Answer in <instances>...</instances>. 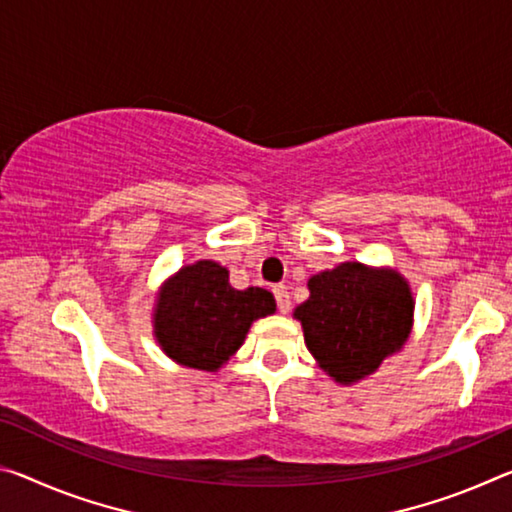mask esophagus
<instances>
[{"label":"esophagus","mask_w":512,"mask_h":512,"mask_svg":"<svg viewBox=\"0 0 512 512\" xmlns=\"http://www.w3.org/2000/svg\"><path fill=\"white\" fill-rule=\"evenodd\" d=\"M273 296H275V303H278V310L282 314H287L291 310V298H289V291L285 285H275L273 287Z\"/></svg>","instance_id":"34e87169"}]
</instances>
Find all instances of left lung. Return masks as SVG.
<instances>
[{"label": "left lung", "instance_id": "left-lung-1", "mask_svg": "<svg viewBox=\"0 0 512 512\" xmlns=\"http://www.w3.org/2000/svg\"><path fill=\"white\" fill-rule=\"evenodd\" d=\"M307 289L310 298L294 316L307 351L337 383L353 385L371 376L408 342L415 300L399 271L344 262L312 275Z\"/></svg>", "mask_w": 512, "mask_h": 512}]
</instances>
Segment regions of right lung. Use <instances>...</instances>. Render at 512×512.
Here are the masks:
<instances>
[{
    "label": "right lung",
    "mask_w": 512,
    "mask_h": 512,
    "mask_svg": "<svg viewBox=\"0 0 512 512\" xmlns=\"http://www.w3.org/2000/svg\"><path fill=\"white\" fill-rule=\"evenodd\" d=\"M275 312L262 287L234 289L225 266L200 259L164 282L154 307V337L170 360L218 371L239 351L253 321Z\"/></svg>",
    "instance_id": "obj_1"
}]
</instances>
